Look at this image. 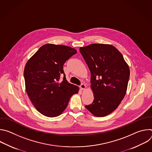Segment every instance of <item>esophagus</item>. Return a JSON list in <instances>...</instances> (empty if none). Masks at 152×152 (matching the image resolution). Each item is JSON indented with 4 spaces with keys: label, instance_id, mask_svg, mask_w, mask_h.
<instances>
[{
    "label": "esophagus",
    "instance_id": "1",
    "mask_svg": "<svg viewBox=\"0 0 152 152\" xmlns=\"http://www.w3.org/2000/svg\"><path fill=\"white\" fill-rule=\"evenodd\" d=\"M80 88L81 90H85L86 88V85L84 83H81V85H80Z\"/></svg>",
    "mask_w": 152,
    "mask_h": 152
}]
</instances>
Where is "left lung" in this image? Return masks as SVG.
Here are the masks:
<instances>
[{"label": "left lung", "instance_id": "obj_1", "mask_svg": "<svg viewBox=\"0 0 152 152\" xmlns=\"http://www.w3.org/2000/svg\"><path fill=\"white\" fill-rule=\"evenodd\" d=\"M91 72L94 100L85 107L96 117L113 113L124 98L130 70L122 54L113 46L91 44L80 48Z\"/></svg>", "mask_w": 152, "mask_h": 152}]
</instances>
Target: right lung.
Wrapping results in <instances>:
<instances>
[{"mask_svg": "<svg viewBox=\"0 0 152 152\" xmlns=\"http://www.w3.org/2000/svg\"><path fill=\"white\" fill-rule=\"evenodd\" d=\"M76 53L69 46L47 44L27 62L24 70L26 91L37 110L45 116L61 114L70 97L78 93L79 88L67 82L63 70L64 63Z\"/></svg>", "mask_w": 152, "mask_h": 152, "instance_id": "add662e5", "label": "right lung"}]
</instances>
